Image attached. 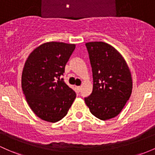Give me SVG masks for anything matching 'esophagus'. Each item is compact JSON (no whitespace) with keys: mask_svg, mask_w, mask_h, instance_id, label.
Instances as JSON below:
<instances>
[{"mask_svg":"<svg viewBox=\"0 0 155 155\" xmlns=\"http://www.w3.org/2000/svg\"><path fill=\"white\" fill-rule=\"evenodd\" d=\"M76 89H77L78 91H81V86H76Z\"/></svg>","mask_w":155,"mask_h":155,"instance_id":"34e87169","label":"esophagus"}]
</instances>
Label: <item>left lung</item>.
<instances>
[{"label":"left lung","instance_id":"1","mask_svg":"<svg viewBox=\"0 0 155 155\" xmlns=\"http://www.w3.org/2000/svg\"><path fill=\"white\" fill-rule=\"evenodd\" d=\"M92 69L93 90L84 99L91 114L107 120L123 110L132 91L130 69L122 54L102 41L86 44Z\"/></svg>","mask_w":155,"mask_h":155}]
</instances>
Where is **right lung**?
Returning <instances> with one entry per match:
<instances>
[{
  "label": "right lung",
  "instance_id": "obj_1",
  "mask_svg": "<svg viewBox=\"0 0 155 155\" xmlns=\"http://www.w3.org/2000/svg\"><path fill=\"white\" fill-rule=\"evenodd\" d=\"M75 44L46 42L34 49L25 62L21 86L27 104L38 117L49 123L68 113L76 93L61 75Z\"/></svg>",
  "mask_w": 155,
  "mask_h": 155
}]
</instances>
